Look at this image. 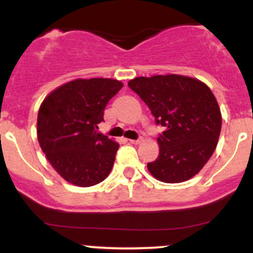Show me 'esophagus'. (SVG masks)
<instances>
[{
	"label": "esophagus",
	"mask_w": 253,
	"mask_h": 253,
	"mask_svg": "<svg viewBox=\"0 0 253 253\" xmlns=\"http://www.w3.org/2000/svg\"><path fill=\"white\" fill-rule=\"evenodd\" d=\"M128 141L130 144H140L141 141H143V138H139V139H136V140H134V139H129Z\"/></svg>",
	"instance_id": "obj_1"
}]
</instances>
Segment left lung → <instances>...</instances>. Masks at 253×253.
<instances>
[{"label": "left lung", "instance_id": "left-lung-1", "mask_svg": "<svg viewBox=\"0 0 253 253\" xmlns=\"http://www.w3.org/2000/svg\"><path fill=\"white\" fill-rule=\"evenodd\" d=\"M128 86L164 127L157 138L159 156L147 163L151 175L165 183L195 176L213 155L221 130V113L211 90L179 75L136 77Z\"/></svg>", "mask_w": 253, "mask_h": 253}]
</instances>
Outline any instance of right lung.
I'll return each instance as SVG.
<instances>
[{
	"label": "right lung",
	"instance_id": "obj_1",
	"mask_svg": "<svg viewBox=\"0 0 253 253\" xmlns=\"http://www.w3.org/2000/svg\"><path fill=\"white\" fill-rule=\"evenodd\" d=\"M123 86L110 78H80L53 90L40 106V147L71 184L91 187L109 175L119 144L97 129L107 103Z\"/></svg>",
	"mask_w": 253,
	"mask_h": 253
}]
</instances>
